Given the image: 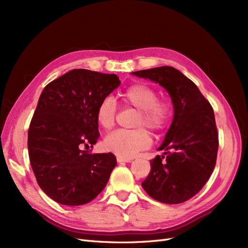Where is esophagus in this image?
Returning a JSON list of instances; mask_svg holds the SVG:
<instances>
[{"instance_id": "1", "label": "esophagus", "mask_w": 248, "mask_h": 248, "mask_svg": "<svg viewBox=\"0 0 248 248\" xmlns=\"http://www.w3.org/2000/svg\"><path fill=\"white\" fill-rule=\"evenodd\" d=\"M116 160H117V162H131L132 161L131 158H126V157H123V156H117Z\"/></svg>"}]
</instances>
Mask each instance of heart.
<instances>
[{
  "instance_id": "obj_1",
  "label": "heart",
  "mask_w": 248,
  "mask_h": 248,
  "mask_svg": "<svg viewBox=\"0 0 248 248\" xmlns=\"http://www.w3.org/2000/svg\"><path fill=\"white\" fill-rule=\"evenodd\" d=\"M124 106L138 111L135 126H145L154 134L167 129L172 115V107L166 98H158V92L145 82H136L122 93ZM116 104L111 97H105L97 106L95 117L97 124L105 131L111 130L116 117ZM151 144L149 133L143 127L134 131H116L108 135L104 147L119 156L132 157L139 151L147 149Z\"/></svg>"
}]
</instances>
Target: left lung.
<instances>
[{
	"instance_id": "obj_1",
	"label": "left lung",
	"mask_w": 248,
	"mask_h": 248,
	"mask_svg": "<svg viewBox=\"0 0 248 248\" xmlns=\"http://www.w3.org/2000/svg\"><path fill=\"white\" fill-rule=\"evenodd\" d=\"M166 89L175 109L173 121L150 160L149 175L142 187L151 198L167 204L185 202L202 189L214 171L218 134L214 109L193 81L171 66L133 72Z\"/></svg>"
}]
</instances>
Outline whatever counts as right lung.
<instances>
[{
    "mask_svg": "<svg viewBox=\"0 0 248 248\" xmlns=\"http://www.w3.org/2000/svg\"><path fill=\"white\" fill-rule=\"evenodd\" d=\"M119 84L116 75L73 69L43 90L27 147L36 182L56 202L86 204L105 188L115 156L85 148L93 147L99 138L98 104Z\"/></svg>",
    "mask_w": 248,
    "mask_h": 248,
    "instance_id": "1",
    "label": "right lung"
}]
</instances>
